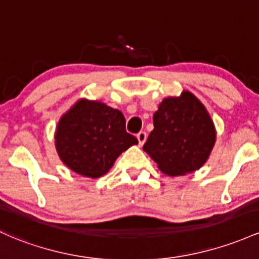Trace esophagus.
<instances>
[{
	"label": "esophagus",
	"instance_id": "1",
	"mask_svg": "<svg viewBox=\"0 0 259 259\" xmlns=\"http://www.w3.org/2000/svg\"><path fill=\"white\" fill-rule=\"evenodd\" d=\"M136 138H138V140H139V145H144L145 141H146L147 134L145 132H140V133H138Z\"/></svg>",
	"mask_w": 259,
	"mask_h": 259
}]
</instances>
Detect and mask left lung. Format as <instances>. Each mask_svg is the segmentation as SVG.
Instances as JSON below:
<instances>
[{
	"mask_svg": "<svg viewBox=\"0 0 259 259\" xmlns=\"http://www.w3.org/2000/svg\"><path fill=\"white\" fill-rule=\"evenodd\" d=\"M217 139L205 107L190 92L164 98L153 114V130L144 151L168 176H182L200 168Z\"/></svg>",
	"mask_w": 259,
	"mask_h": 259,
	"instance_id": "obj_1",
	"label": "left lung"
}]
</instances>
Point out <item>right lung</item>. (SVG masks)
Returning a JSON list of instances; mask_svg holds the SVG:
<instances>
[{
    "mask_svg": "<svg viewBox=\"0 0 259 259\" xmlns=\"http://www.w3.org/2000/svg\"><path fill=\"white\" fill-rule=\"evenodd\" d=\"M138 144L125 129L118 109L81 99L62 115L55 134L59 156L73 172L98 178L112 168L121 152Z\"/></svg>",
    "mask_w": 259,
    "mask_h": 259,
    "instance_id": "add662e5",
    "label": "right lung"
}]
</instances>
